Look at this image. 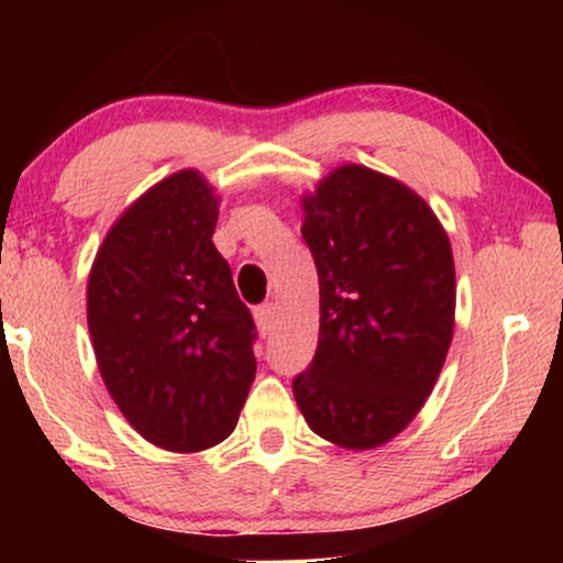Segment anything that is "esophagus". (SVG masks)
I'll return each instance as SVG.
<instances>
[{
    "label": "esophagus",
    "instance_id": "1",
    "mask_svg": "<svg viewBox=\"0 0 563 563\" xmlns=\"http://www.w3.org/2000/svg\"><path fill=\"white\" fill-rule=\"evenodd\" d=\"M253 318H256V325L261 333H268L274 325V318H276V305L274 302H266V305H258L256 310H253Z\"/></svg>",
    "mask_w": 563,
    "mask_h": 563
}]
</instances>
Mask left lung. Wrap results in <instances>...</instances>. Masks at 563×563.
<instances>
[{
  "label": "left lung",
  "mask_w": 563,
  "mask_h": 563,
  "mask_svg": "<svg viewBox=\"0 0 563 563\" xmlns=\"http://www.w3.org/2000/svg\"><path fill=\"white\" fill-rule=\"evenodd\" d=\"M302 238L318 268L320 335L291 391L320 438L374 449L418 415L449 353V235L405 184L341 166L305 199Z\"/></svg>",
  "instance_id": "left-lung-1"
}]
</instances>
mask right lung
Returning a JSON list of instances; mask_svg holds the SVG:
<instances>
[{
    "label": "right lung",
    "instance_id": "right-lung-1",
    "mask_svg": "<svg viewBox=\"0 0 563 563\" xmlns=\"http://www.w3.org/2000/svg\"><path fill=\"white\" fill-rule=\"evenodd\" d=\"M214 222L202 176H168L114 222L89 274L102 379L130 426L166 451L225 441L256 376V322L214 249Z\"/></svg>",
    "mask_w": 563,
    "mask_h": 563
}]
</instances>
